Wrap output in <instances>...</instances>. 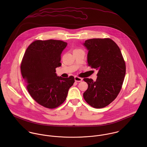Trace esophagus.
<instances>
[{"instance_id": "obj_1", "label": "esophagus", "mask_w": 147, "mask_h": 147, "mask_svg": "<svg viewBox=\"0 0 147 147\" xmlns=\"http://www.w3.org/2000/svg\"><path fill=\"white\" fill-rule=\"evenodd\" d=\"M75 82H80L83 80V79L79 76H75Z\"/></svg>"}]
</instances>
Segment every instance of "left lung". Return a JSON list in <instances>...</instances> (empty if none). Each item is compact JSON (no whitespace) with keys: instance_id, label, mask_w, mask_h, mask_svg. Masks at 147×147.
I'll list each match as a JSON object with an SVG mask.
<instances>
[{"instance_id":"obj_1","label":"left lung","mask_w":147,"mask_h":147,"mask_svg":"<svg viewBox=\"0 0 147 147\" xmlns=\"http://www.w3.org/2000/svg\"><path fill=\"white\" fill-rule=\"evenodd\" d=\"M89 50L88 65L97 69V78H84L88 88L83 94L85 101L100 109L112 102L119 93L126 74V63L117 43L109 38H92L85 41Z\"/></svg>"}]
</instances>
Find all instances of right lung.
<instances>
[{
  "label": "right lung",
  "instance_id": "add662e5",
  "mask_svg": "<svg viewBox=\"0 0 147 147\" xmlns=\"http://www.w3.org/2000/svg\"><path fill=\"white\" fill-rule=\"evenodd\" d=\"M67 45L61 40H36L28 47L21 61V75L29 93L48 109L62 105L75 82L72 76L63 78L55 73L62 65L61 54Z\"/></svg>",
  "mask_w": 147,
  "mask_h": 147
}]
</instances>
